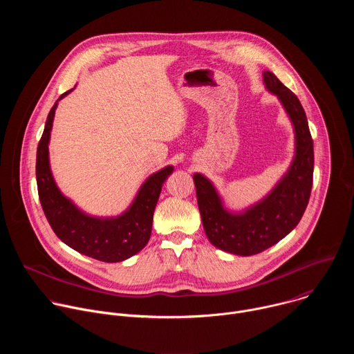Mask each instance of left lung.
Returning a JSON list of instances; mask_svg holds the SVG:
<instances>
[{"label":"left lung","mask_w":354,"mask_h":354,"mask_svg":"<svg viewBox=\"0 0 354 354\" xmlns=\"http://www.w3.org/2000/svg\"><path fill=\"white\" fill-rule=\"evenodd\" d=\"M263 81L291 119L295 133V156L290 169L274 189L243 213H230L213 183L200 174L193 175L197 205L209 241L221 250L239 257L263 252L291 232L304 214L313 189L314 142L308 120L298 97L270 71Z\"/></svg>","instance_id":"obj_1"}]
</instances>
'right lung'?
Returning <instances> with one entry per match:
<instances>
[{
  "mask_svg": "<svg viewBox=\"0 0 354 354\" xmlns=\"http://www.w3.org/2000/svg\"><path fill=\"white\" fill-rule=\"evenodd\" d=\"M71 91L64 92L59 100ZM56 108L57 102L48 112L36 154L37 192L44 216L55 234L80 254L108 263L129 259L147 245L151 236L157 201L174 167H165L151 175L123 214L112 218L91 217L62 194L50 171L48 140Z\"/></svg>",
  "mask_w": 354,
  "mask_h": 354,
  "instance_id": "obj_1",
  "label": "right lung"
}]
</instances>
